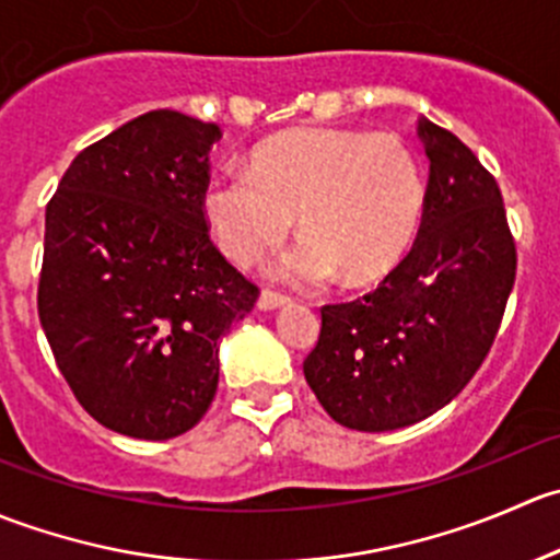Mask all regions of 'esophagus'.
<instances>
[{"mask_svg":"<svg viewBox=\"0 0 560 560\" xmlns=\"http://www.w3.org/2000/svg\"><path fill=\"white\" fill-rule=\"evenodd\" d=\"M287 298L284 295H279V292H273V290H262L259 292V301H257V306H259V312H276V308H281V306H287Z\"/></svg>","mask_w":560,"mask_h":560,"instance_id":"34e87169","label":"esophagus"}]
</instances>
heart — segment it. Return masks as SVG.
Listing matches in <instances>:
<instances>
[{"instance_id":"obj_1","label":"heart","mask_w":560,"mask_h":560,"mask_svg":"<svg viewBox=\"0 0 560 560\" xmlns=\"http://www.w3.org/2000/svg\"><path fill=\"white\" fill-rule=\"evenodd\" d=\"M425 180L393 135L295 127L252 151V171L202 186V213L219 248L246 262L284 238L298 213L306 241L273 254L268 276L314 287L332 273L347 287L387 276L420 230Z\"/></svg>"}]
</instances>
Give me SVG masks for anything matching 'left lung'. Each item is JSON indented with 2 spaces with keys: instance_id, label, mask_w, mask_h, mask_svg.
<instances>
[{
  "instance_id": "obj_1",
  "label": "left lung",
  "mask_w": 560,
  "mask_h": 560,
  "mask_svg": "<svg viewBox=\"0 0 560 560\" xmlns=\"http://www.w3.org/2000/svg\"><path fill=\"white\" fill-rule=\"evenodd\" d=\"M417 135L431 175L415 246L374 292L322 306L303 360L322 409L352 431H395L447 406L488 358L515 284L495 178L447 129L422 118Z\"/></svg>"
}]
</instances>
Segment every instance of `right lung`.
Instances as JSON below:
<instances>
[{"label":"right lung","mask_w":560,"mask_h":560,"mask_svg":"<svg viewBox=\"0 0 560 560\" xmlns=\"http://www.w3.org/2000/svg\"><path fill=\"white\" fill-rule=\"evenodd\" d=\"M217 124L151 110L83 149L45 208L37 312L78 404L162 442L195 428L219 385V341L257 284L202 213Z\"/></svg>","instance_id":"1"}]
</instances>
